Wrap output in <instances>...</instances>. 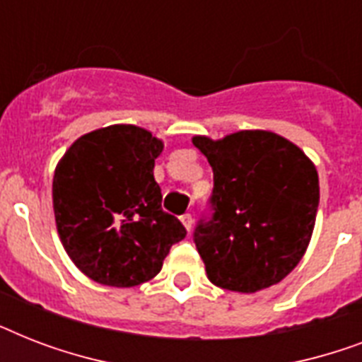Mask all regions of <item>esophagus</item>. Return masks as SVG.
<instances>
[{"label": "esophagus", "mask_w": 362, "mask_h": 362, "mask_svg": "<svg viewBox=\"0 0 362 362\" xmlns=\"http://www.w3.org/2000/svg\"><path fill=\"white\" fill-rule=\"evenodd\" d=\"M180 221H182V226L186 227V231H192V227H193V216L192 214H182Z\"/></svg>", "instance_id": "34e87169"}]
</instances>
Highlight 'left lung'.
Returning <instances> with one entry per match:
<instances>
[{"instance_id": "obj_1", "label": "left lung", "mask_w": 362, "mask_h": 362, "mask_svg": "<svg viewBox=\"0 0 362 362\" xmlns=\"http://www.w3.org/2000/svg\"><path fill=\"white\" fill-rule=\"evenodd\" d=\"M214 173L210 218L193 242L214 286L255 293L281 281L303 259L314 231L320 180L314 163L284 136L238 131L193 136Z\"/></svg>"}]
</instances>
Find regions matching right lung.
<instances>
[{
    "label": "right lung",
    "mask_w": 362,
    "mask_h": 362,
    "mask_svg": "<svg viewBox=\"0 0 362 362\" xmlns=\"http://www.w3.org/2000/svg\"><path fill=\"white\" fill-rule=\"evenodd\" d=\"M163 142L136 125H109L76 139L56 167L52 201L65 252L98 284L152 280L186 237L161 209L153 163Z\"/></svg>",
    "instance_id": "right-lung-1"
}]
</instances>
